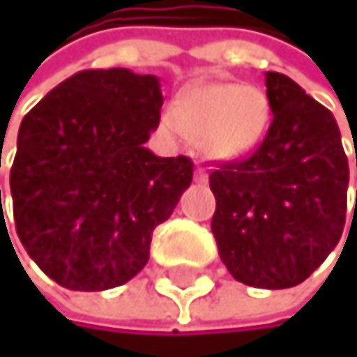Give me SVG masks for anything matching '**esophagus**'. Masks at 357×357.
I'll return each mask as SVG.
<instances>
[{"instance_id":"1","label":"esophagus","mask_w":357,"mask_h":357,"mask_svg":"<svg viewBox=\"0 0 357 357\" xmlns=\"http://www.w3.org/2000/svg\"><path fill=\"white\" fill-rule=\"evenodd\" d=\"M195 180H197L199 184H205V182H208V173H205V169H203V167H197Z\"/></svg>"}]
</instances>
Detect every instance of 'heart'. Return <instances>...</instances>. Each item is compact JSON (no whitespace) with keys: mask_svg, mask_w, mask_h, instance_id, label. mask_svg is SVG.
<instances>
[{"mask_svg":"<svg viewBox=\"0 0 357 357\" xmlns=\"http://www.w3.org/2000/svg\"><path fill=\"white\" fill-rule=\"evenodd\" d=\"M270 105L261 89L240 83H195L175 96L167 130H182L214 158H238L264 137Z\"/></svg>","mask_w":357,"mask_h":357,"instance_id":"1","label":"heart"}]
</instances>
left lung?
Listing matches in <instances>:
<instances>
[{
	"label": "left lung",
	"instance_id": "obj_1",
	"mask_svg": "<svg viewBox=\"0 0 357 357\" xmlns=\"http://www.w3.org/2000/svg\"><path fill=\"white\" fill-rule=\"evenodd\" d=\"M266 87L274 115L266 139L210 173L212 233L233 278L287 289L317 270L342 236L349 162L324 105L280 73H266Z\"/></svg>",
	"mask_w": 357,
	"mask_h": 357
}]
</instances>
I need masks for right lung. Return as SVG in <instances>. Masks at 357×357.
Wrapping results in <instances>:
<instances>
[{"instance_id":"obj_1","label":"right lung","mask_w":357,"mask_h":357,"mask_svg":"<svg viewBox=\"0 0 357 357\" xmlns=\"http://www.w3.org/2000/svg\"><path fill=\"white\" fill-rule=\"evenodd\" d=\"M160 107L154 75L109 68L73 75L23 117L10 169L15 225L27 255L66 289L105 291L137 276L152 231L190 186V158L143 145Z\"/></svg>"}]
</instances>
